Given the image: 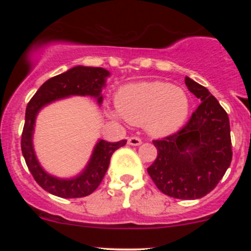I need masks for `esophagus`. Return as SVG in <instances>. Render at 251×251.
Here are the masks:
<instances>
[{
    "label": "esophagus",
    "instance_id": "1",
    "mask_svg": "<svg viewBox=\"0 0 251 251\" xmlns=\"http://www.w3.org/2000/svg\"><path fill=\"white\" fill-rule=\"evenodd\" d=\"M127 143H128V145L138 146V145H140V144H142V139H140L139 137H129Z\"/></svg>",
    "mask_w": 251,
    "mask_h": 251
}]
</instances>
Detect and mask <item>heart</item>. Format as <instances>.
Instances as JSON below:
<instances>
[{
	"label": "heart",
	"mask_w": 251,
	"mask_h": 251,
	"mask_svg": "<svg viewBox=\"0 0 251 251\" xmlns=\"http://www.w3.org/2000/svg\"><path fill=\"white\" fill-rule=\"evenodd\" d=\"M117 108L128 123L145 125L151 134L168 135L178 131L188 119L190 101L183 89L171 83L139 82L119 92Z\"/></svg>",
	"instance_id": "heart-1"
}]
</instances>
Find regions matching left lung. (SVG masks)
Masks as SVG:
<instances>
[{
  "label": "left lung",
  "mask_w": 251,
  "mask_h": 251,
  "mask_svg": "<svg viewBox=\"0 0 251 251\" xmlns=\"http://www.w3.org/2000/svg\"><path fill=\"white\" fill-rule=\"evenodd\" d=\"M189 91L201 105L179 131L153 140L157 158L148 172L170 197L198 200L216 188L232 158L226 112L204 86L186 76Z\"/></svg>",
  "instance_id": "obj_1"
}]
</instances>
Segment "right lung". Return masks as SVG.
<instances>
[{"label":"right lung","instance_id":"obj_1","mask_svg":"<svg viewBox=\"0 0 251 251\" xmlns=\"http://www.w3.org/2000/svg\"><path fill=\"white\" fill-rule=\"evenodd\" d=\"M108 75L109 72L101 67L76 66L47 80L28 102L21 138L22 154L36 183L51 195L61 198H80L91 195L101 183L113 152L125 145L127 140L124 139L117 143L99 140L81 174L71 179H60L48 175L41 168L34 152L33 133L37 113L43 106L70 96L93 97L100 105L102 102L101 91Z\"/></svg>","mask_w":251,"mask_h":251}]
</instances>
